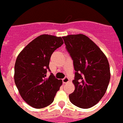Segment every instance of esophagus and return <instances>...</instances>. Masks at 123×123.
I'll return each mask as SVG.
<instances>
[{"label": "esophagus", "mask_w": 123, "mask_h": 123, "mask_svg": "<svg viewBox=\"0 0 123 123\" xmlns=\"http://www.w3.org/2000/svg\"><path fill=\"white\" fill-rule=\"evenodd\" d=\"M69 81V80L68 77H65L64 78L62 79V83H68Z\"/></svg>", "instance_id": "34e87169"}]
</instances>
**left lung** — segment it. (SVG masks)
Listing matches in <instances>:
<instances>
[{"label": "left lung", "mask_w": 123, "mask_h": 123, "mask_svg": "<svg viewBox=\"0 0 123 123\" xmlns=\"http://www.w3.org/2000/svg\"><path fill=\"white\" fill-rule=\"evenodd\" d=\"M62 38L76 71L73 80L75 89L69 95V100L80 108L92 107L101 100L108 87L111 78L108 60L85 35H69Z\"/></svg>", "instance_id": "8db88e82"}]
</instances>
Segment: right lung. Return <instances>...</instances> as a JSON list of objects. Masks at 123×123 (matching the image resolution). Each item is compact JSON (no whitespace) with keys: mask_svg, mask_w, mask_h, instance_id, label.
Wrapping results in <instances>:
<instances>
[{"mask_svg":"<svg viewBox=\"0 0 123 123\" xmlns=\"http://www.w3.org/2000/svg\"><path fill=\"white\" fill-rule=\"evenodd\" d=\"M64 43L61 37L41 35L33 40L17 57L14 66L15 84L22 98L36 109L51 104L62 84L52 73L47 77L50 59Z\"/></svg>","mask_w":123,"mask_h":123,"instance_id":"obj_1","label":"right lung"}]
</instances>
